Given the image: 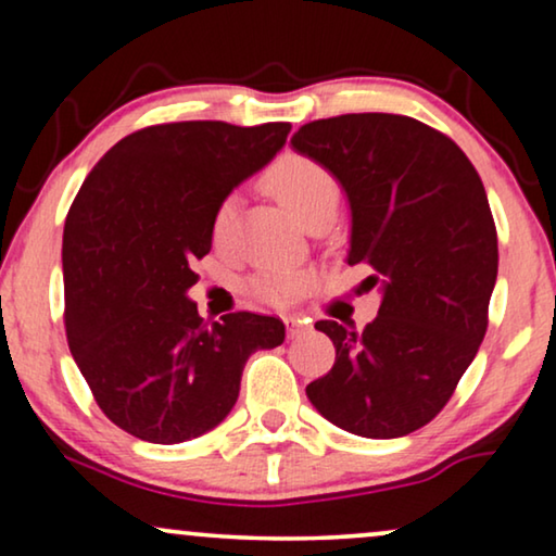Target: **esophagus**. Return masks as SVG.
<instances>
[{
    "label": "esophagus",
    "mask_w": 556,
    "mask_h": 556,
    "mask_svg": "<svg viewBox=\"0 0 556 556\" xmlns=\"http://www.w3.org/2000/svg\"><path fill=\"white\" fill-rule=\"evenodd\" d=\"M286 331H288V339H299L308 331V321H301V318H286Z\"/></svg>",
    "instance_id": "1"
}]
</instances>
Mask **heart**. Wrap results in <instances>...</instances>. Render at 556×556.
Listing matches in <instances>:
<instances>
[{
    "label": "heart",
    "mask_w": 556,
    "mask_h": 556,
    "mask_svg": "<svg viewBox=\"0 0 556 556\" xmlns=\"http://www.w3.org/2000/svg\"><path fill=\"white\" fill-rule=\"evenodd\" d=\"M265 187L301 219L303 225L321 215V212L337 210L339 202V181L326 169L321 162L306 154H283L273 162L265 172ZM235 210L238 202L235 197H225L212 217V238L215 242H227L232 235ZM314 278L301 268H270L257 273L250 280V291L273 306H286L303 293L311 291Z\"/></svg>",
    "instance_id": "1"
}]
</instances>
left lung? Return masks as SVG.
<instances>
[{"mask_svg": "<svg viewBox=\"0 0 556 556\" xmlns=\"http://www.w3.org/2000/svg\"><path fill=\"white\" fill-rule=\"evenodd\" d=\"M291 143L341 181L346 261L384 288L364 329L316 321L337 362L306 387L311 405L354 435H409L447 405L489 329L498 240L483 181L453 139L397 113L311 121Z\"/></svg>", "mask_w": 556, "mask_h": 556, "instance_id": "1", "label": "left lung"}]
</instances>
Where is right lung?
<instances>
[{
	"mask_svg": "<svg viewBox=\"0 0 556 556\" xmlns=\"http://www.w3.org/2000/svg\"><path fill=\"white\" fill-rule=\"evenodd\" d=\"M291 124L174 121L128 134L75 194L63 232L65 337L98 407L147 443L219 425L248 356L283 344L276 316L204 321L187 291L212 248V217L286 143Z\"/></svg>",
	"mask_w": 556,
	"mask_h": 556,
	"instance_id": "obj_1",
	"label": "right lung"
}]
</instances>
